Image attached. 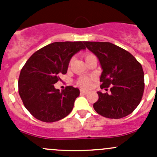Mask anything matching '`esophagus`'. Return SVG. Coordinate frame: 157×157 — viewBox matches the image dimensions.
I'll return each instance as SVG.
<instances>
[{"label":"esophagus","mask_w":157,"mask_h":157,"mask_svg":"<svg viewBox=\"0 0 157 157\" xmlns=\"http://www.w3.org/2000/svg\"><path fill=\"white\" fill-rule=\"evenodd\" d=\"M80 93L81 94H87V93H89V91L84 90H80Z\"/></svg>","instance_id":"esophagus-1"}]
</instances>
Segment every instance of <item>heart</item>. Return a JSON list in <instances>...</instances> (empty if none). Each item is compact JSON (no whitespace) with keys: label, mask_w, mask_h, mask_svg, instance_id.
Masks as SVG:
<instances>
[{"label":"heart","mask_w":157,"mask_h":157,"mask_svg":"<svg viewBox=\"0 0 157 157\" xmlns=\"http://www.w3.org/2000/svg\"><path fill=\"white\" fill-rule=\"evenodd\" d=\"M93 54L91 53H86L84 55V58H85V61L87 60L89 58H90L91 56H93ZM71 63V61L70 62V64ZM92 83V78L91 77H80L77 79V83L80 86V87H83V88H87L89 86H90Z\"/></svg>","instance_id":"obj_1"}]
</instances>
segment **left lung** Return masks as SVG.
Wrapping results in <instances>:
<instances>
[{
	"mask_svg": "<svg viewBox=\"0 0 157 157\" xmlns=\"http://www.w3.org/2000/svg\"><path fill=\"white\" fill-rule=\"evenodd\" d=\"M97 56L102 67L100 88L93 104L95 111L108 118H124L134 112L141 101L144 74L140 63L130 52L107 42H83Z\"/></svg>",
	"mask_w": 157,
	"mask_h": 157,
	"instance_id": "8db88e82",
	"label": "left lung"
}]
</instances>
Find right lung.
I'll return each mask as SVG.
<instances>
[{
    "label": "right lung",
    "instance_id": "right-lung-1",
    "mask_svg": "<svg viewBox=\"0 0 157 157\" xmlns=\"http://www.w3.org/2000/svg\"><path fill=\"white\" fill-rule=\"evenodd\" d=\"M85 48L83 42H56L27 60L20 71L18 91L24 106L36 119L55 122L71 113L80 90L68 86L60 92L54 84L67 73L73 55Z\"/></svg>",
    "mask_w": 157,
    "mask_h": 157
}]
</instances>
